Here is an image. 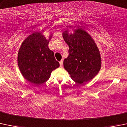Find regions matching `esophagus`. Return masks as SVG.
Segmentation results:
<instances>
[{"mask_svg":"<svg viewBox=\"0 0 127 127\" xmlns=\"http://www.w3.org/2000/svg\"><path fill=\"white\" fill-rule=\"evenodd\" d=\"M63 65V61L62 60H61V61H60V67H62Z\"/></svg>","mask_w":127,"mask_h":127,"instance_id":"esophagus-1","label":"esophagus"}]
</instances>
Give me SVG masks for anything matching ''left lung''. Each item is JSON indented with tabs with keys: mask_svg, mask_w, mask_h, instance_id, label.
Wrapping results in <instances>:
<instances>
[{
	"mask_svg": "<svg viewBox=\"0 0 127 127\" xmlns=\"http://www.w3.org/2000/svg\"><path fill=\"white\" fill-rule=\"evenodd\" d=\"M69 47V55L64 60V67L73 80L82 84L91 80L98 73L102 65L100 53L97 44L87 32L81 28L62 33Z\"/></svg>",
	"mask_w": 127,
	"mask_h": 127,
	"instance_id": "1",
	"label": "left lung"
}]
</instances>
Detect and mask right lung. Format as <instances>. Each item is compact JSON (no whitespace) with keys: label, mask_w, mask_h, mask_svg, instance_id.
Here are the masks:
<instances>
[{"label":"right lung","mask_w":127,"mask_h":127,"mask_svg":"<svg viewBox=\"0 0 127 127\" xmlns=\"http://www.w3.org/2000/svg\"><path fill=\"white\" fill-rule=\"evenodd\" d=\"M49 39L40 32H34L24 40L19 49L18 63L21 74L27 81L34 85H41L49 79L52 72L59 67L60 64L48 44Z\"/></svg>","instance_id":"obj_1"}]
</instances>
